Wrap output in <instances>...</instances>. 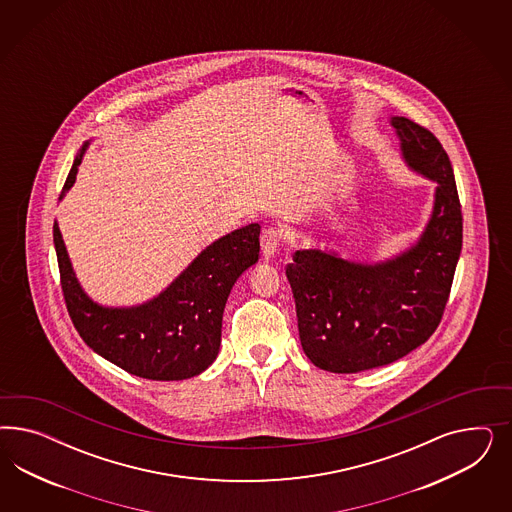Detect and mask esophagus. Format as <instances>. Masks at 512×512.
<instances>
[{
	"mask_svg": "<svg viewBox=\"0 0 512 512\" xmlns=\"http://www.w3.org/2000/svg\"><path fill=\"white\" fill-rule=\"evenodd\" d=\"M283 240V234L276 227H268L261 234V249H263L264 259L274 257V253L278 251L279 244Z\"/></svg>",
	"mask_w": 512,
	"mask_h": 512,
	"instance_id": "34e87169",
	"label": "esophagus"
}]
</instances>
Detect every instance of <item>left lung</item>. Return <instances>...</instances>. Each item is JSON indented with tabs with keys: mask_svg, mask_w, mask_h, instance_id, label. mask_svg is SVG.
<instances>
[{
	"mask_svg": "<svg viewBox=\"0 0 512 512\" xmlns=\"http://www.w3.org/2000/svg\"><path fill=\"white\" fill-rule=\"evenodd\" d=\"M405 163L437 182L434 212L415 246L385 263L345 261L298 249L285 274L295 296L300 343L332 373L387 366L428 340L441 323L462 251V206L449 155L426 127L390 120Z\"/></svg>",
	"mask_w": 512,
	"mask_h": 512,
	"instance_id": "obj_1",
	"label": "left lung"
}]
</instances>
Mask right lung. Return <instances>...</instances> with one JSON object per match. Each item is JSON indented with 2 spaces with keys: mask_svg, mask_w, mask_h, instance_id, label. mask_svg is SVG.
<instances>
[{
  "mask_svg": "<svg viewBox=\"0 0 512 512\" xmlns=\"http://www.w3.org/2000/svg\"><path fill=\"white\" fill-rule=\"evenodd\" d=\"M86 146L69 171L60 199L75 184ZM259 233V223H251L219 238L154 300L133 308H103L82 291L54 223L69 317L88 347L131 375L152 381L199 375L219 353L223 310L234 281L259 259Z\"/></svg>",
  "mask_w": 512,
  "mask_h": 512,
  "instance_id": "right-lung-1",
  "label": "right lung"
}]
</instances>
